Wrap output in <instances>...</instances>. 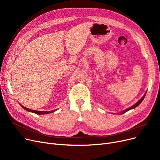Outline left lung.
<instances>
[{"label": "left lung", "instance_id": "left-lung-1", "mask_svg": "<svg viewBox=\"0 0 160 160\" xmlns=\"http://www.w3.org/2000/svg\"><path fill=\"white\" fill-rule=\"evenodd\" d=\"M146 93H147V91H146V93H145V95L142 96V97L139 100V101H138L135 104H133V106H132L131 107H130V108H127V109H126V110H124V111H122V112H120V113H113V114H123V113H124L125 112H128V111H129V110H132V109H134V108H136L137 106H138L141 103V102L142 101V100H143V99H144V98H145V95H146Z\"/></svg>", "mask_w": 160, "mask_h": 160}]
</instances>
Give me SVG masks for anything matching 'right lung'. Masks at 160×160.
<instances>
[{
	"instance_id": "obj_1",
	"label": "right lung",
	"mask_w": 160,
	"mask_h": 160,
	"mask_svg": "<svg viewBox=\"0 0 160 160\" xmlns=\"http://www.w3.org/2000/svg\"><path fill=\"white\" fill-rule=\"evenodd\" d=\"M20 106L23 108L25 110H27L29 112H32V113H36V114H38V115H44V114H48V113H53L54 112H56L57 110V109H55L54 110H51V111H37V110H31V109H28L26 107H24L23 106H22L20 103H19Z\"/></svg>"
}]
</instances>
